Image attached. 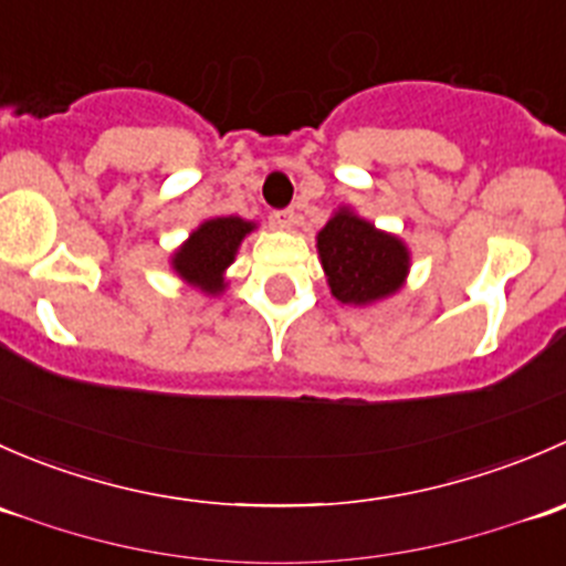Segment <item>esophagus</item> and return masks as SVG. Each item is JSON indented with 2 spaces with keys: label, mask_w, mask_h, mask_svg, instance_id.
Listing matches in <instances>:
<instances>
[{
  "label": "esophagus",
  "mask_w": 566,
  "mask_h": 566,
  "mask_svg": "<svg viewBox=\"0 0 566 566\" xmlns=\"http://www.w3.org/2000/svg\"><path fill=\"white\" fill-rule=\"evenodd\" d=\"M273 224L279 227V230H293V224H295V213L293 210H276V213H273Z\"/></svg>",
  "instance_id": "obj_1"
}]
</instances>
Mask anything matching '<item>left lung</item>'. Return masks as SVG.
Segmentation results:
<instances>
[{"mask_svg":"<svg viewBox=\"0 0 566 566\" xmlns=\"http://www.w3.org/2000/svg\"><path fill=\"white\" fill-rule=\"evenodd\" d=\"M317 254L331 295L342 304L367 306L397 293L410 268V251L397 235L339 208L317 232Z\"/></svg>","mask_w":566,"mask_h":566,"instance_id":"left-lung-1","label":"left lung"}]
</instances>
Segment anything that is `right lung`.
<instances>
[{
  "mask_svg": "<svg viewBox=\"0 0 566 566\" xmlns=\"http://www.w3.org/2000/svg\"><path fill=\"white\" fill-rule=\"evenodd\" d=\"M251 230H254V221H243L238 216L202 221L172 254L175 273L202 293H224V271L232 265L238 247Z\"/></svg>",
  "mask_w": 566,
  "mask_h": 566,
  "instance_id": "right-lung-1",
  "label": "right lung"
}]
</instances>
